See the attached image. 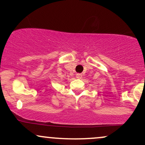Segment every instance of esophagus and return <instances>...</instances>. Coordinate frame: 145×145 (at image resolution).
Wrapping results in <instances>:
<instances>
[{"instance_id": "34e87169", "label": "esophagus", "mask_w": 145, "mask_h": 145, "mask_svg": "<svg viewBox=\"0 0 145 145\" xmlns=\"http://www.w3.org/2000/svg\"><path fill=\"white\" fill-rule=\"evenodd\" d=\"M82 74H76V78H78V79H80V78H82Z\"/></svg>"}]
</instances>
